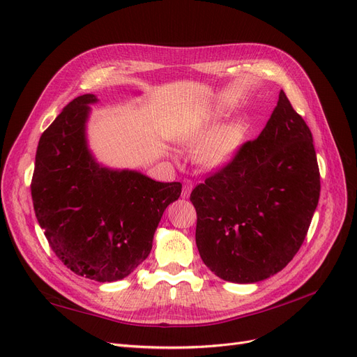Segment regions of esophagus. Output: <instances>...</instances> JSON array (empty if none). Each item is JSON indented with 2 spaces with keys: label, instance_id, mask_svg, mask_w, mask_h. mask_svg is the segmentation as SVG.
I'll use <instances>...</instances> for the list:
<instances>
[{
  "label": "esophagus",
  "instance_id": "1",
  "mask_svg": "<svg viewBox=\"0 0 357 357\" xmlns=\"http://www.w3.org/2000/svg\"><path fill=\"white\" fill-rule=\"evenodd\" d=\"M192 188H194V183H192V181H183V187H182V199H188L190 197V194H191V191H192Z\"/></svg>",
  "mask_w": 357,
  "mask_h": 357
}]
</instances>
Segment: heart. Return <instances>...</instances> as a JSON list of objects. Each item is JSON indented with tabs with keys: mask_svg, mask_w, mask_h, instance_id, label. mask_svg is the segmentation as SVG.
<instances>
[{
	"mask_svg": "<svg viewBox=\"0 0 357 357\" xmlns=\"http://www.w3.org/2000/svg\"><path fill=\"white\" fill-rule=\"evenodd\" d=\"M245 126L241 123H229L216 129L211 124H200L183 132L179 144L183 146H195L197 162L211 170L224 169L236 158L238 149L245 141Z\"/></svg>",
	"mask_w": 357,
	"mask_h": 357,
	"instance_id": "obj_1",
	"label": "heart"
}]
</instances>
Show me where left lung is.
<instances>
[{"mask_svg":"<svg viewBox=\"0 0 357 357\" xmlns=\"http://www.w3.org/2000/svg\"><path fill=\"white\" fill-rule=\"evenodd\" d=\"M319 195L312 132L280 90L257 139L191 192L203 262L227 282L268 279L300 250Z\"/></svg>","mask_w":357,"mask_h":357,"instance_id":"obj_1","label":"left lung"}]
</instances>
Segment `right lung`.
<instances>
[{
    "instance_id": "right-lung-1",
    "label": "right lung",
    "mask_w": 357,
    "mask_h": 357,
    "mask_svg": "<svg viewBox=\"0 0 357 357\" xmlns=\"http://www.w3.org/2000/svg\"><path fill=\"white\" fill-rule=\"evenodd\" d=\"M95 95L68 103L40 137L31 194L56 257L78 275L121 280L149 255L157 225L179 199L181 182L96 162L86 124Z\"/></svg>"
}]
</instances>
